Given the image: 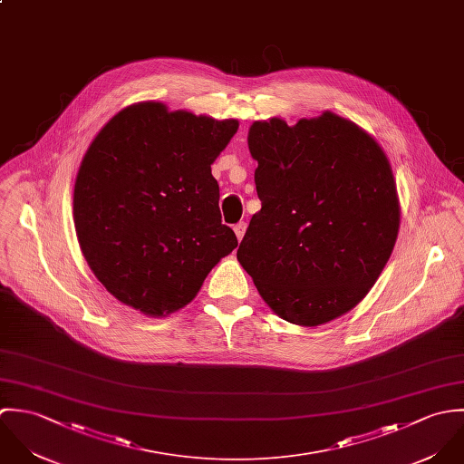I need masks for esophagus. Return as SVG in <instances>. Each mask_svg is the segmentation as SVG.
I'll list each match as a JSON object with an SVG mask.
<instances>
[{
	"instance_id": "1",
	"label": "esophagus",
	"mask_w": 464,
	"mask_h": 464,
	"mask_svg": "<svg viewBox=\"0 0 464 464\" xmlns=\"http://www.w3.org/2000/svg\"><path fill=\"white\" fill-rule=\"evenodd\" d=\"M246 227H247V224H246V222H238V224L233 227V229H235V235H237V238H238V240H242V238H244Z\"/></svg>"
}]
</instances>
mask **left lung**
Segmentation results:
<instances>
[{
	"label": "left lung",
	"mask_w": 464,
	"mask_h": 464,
	"mask_svg": "<svg viewBox=\"0 0 464 464\" xmlns=\"http://www.w3.org/2000/svg\"><path fill=\"white\" fill-rule=\"evenodd\" d=\"M262 209L237 251L281 319L319 326L357 306L383 271L400 227L387 156L353 121L324 111L247 136Z\"/></svg>",
	"instance_id": "8db88e82"
}]
</instances>
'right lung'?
Segmentation results:
<instances>
[{
	"instance_id": "right-lung-1",
	"label": "right lung",
	"mask_w": 464,
	"mask_h": 464,
	"mask_svg": "<svg viewBox=\"0 0 464 464\" xmlns=\"http://www.w3.org/2000/svg\"><path fill=\"white\" fill-rule=\"evenodd\" d=\"M237 130V120L140 102L94 136L75 179L73 220L90 269L120 303L169 315L238 246L211 176Z\"/></svg>"
}]
</instances>
